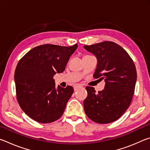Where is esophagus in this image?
<instances>
[{"mask_svg": "<svg viewBox=\"0 0 150 150\" xmlns=\"http://www.w3.org/2000/svg\"><path fill=\"white\" fill-rule=\"evenodd\" d=\"M81 85H75L74 86V91H77L78 89H79V88H81Z\"/></svg>", "mask_w": 150, "mask_h": 150, "instance_id": "1", "label": "esophagus"}]
</instances>
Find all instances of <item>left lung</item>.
Segmentation results:
<instances>
[{"label": "left lung", "instance_id": "1", "mask_svg": "<svg viewBox=\"0 0 150 150\" xmlns=\"http://www.w3.org/2000/svg\"><path fill=\"white\" fill-rule=\"evenodd\" d=\"M84 48L97 59L94 77L105 82V88L98 93L92 87H86L85 114L96 123L112 122L130 105L137 80L136 66L128 53L112 42L84 45Z\"/></svg>", "mask_w": 150, "mask_h": 150}]
</instances>
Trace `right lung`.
<instances>
[{
	"label": "right lung",
	"mask_w": 150,
	"mask_h": 150,
	"mask_svg": "<svg viewBox=\"0 0 150 150\" xmlns=\"http://www.w3.org/2000/svg\"><path fill=\"white\" fill-rule=\"evenodd\" d=\"M77 47L41 45L30 50L18 63L14 73L17 100L33 120L50 123L62 116L74 90L71 86L55 87L54 76L64 71Z\"/></svg>",
	"instance_id": "obj_1"
}]
</instances>
